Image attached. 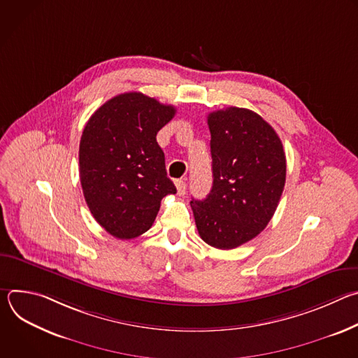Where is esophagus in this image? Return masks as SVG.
<instances>
[{"mask_svg": "<svg viewBox=\"0 0 358 358\" xmlns=\"http://www.w3.org/2000/svg\"><path fill=\"white\" fill-rule=\"evenodd\" d=\"M176 187H177V192L178 195H184L187 191V182L184 180H177L176 181Z\"/></svg>", "mask_w": 358, "mask_h": 358, "instance_id": "obj_1", "label": "esophagus"}]
</instances>
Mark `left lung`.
<instances>
[{"mask_svg": "<svg viewBox=\"0 0 358 358\" xmlns=\"http://www.w3.org/2000/svg\"><path fill=\"white\" fill-rule=\"evenodd\" d=\"M213 188L191 201L203 242L234 249L272 220L286 181V156L273 127L258 113L227 108L208 115Z\"/></svg>", "mask_w": 358, "mask_h": 358, "instance_id": "8db88e82", "label": "left lung"}]
</instances>
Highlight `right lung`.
<instances>
[{
  "label": "right lung",
  "instance_id": "1",
  "mask_svg": "<svg viewBox=\"0 0 358 358\" xmlns=\"http://www.w3.org/2000/svg\"><path fill=\"white\" fill-rule=\"evenodd\" d=\"M174 115V106L129 92L101 105L83 129V195L93 218L115 238L131 239L148 231L162 199L177 192L156 140Z\"/></svg>",
  "mask_w": 358,
  "mask_h": 358
}]
</instances>
